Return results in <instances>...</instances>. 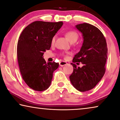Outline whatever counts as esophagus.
I'll list each match as a JSON object with an SVG mask.
<instances>
[{"instance_id": "esophagus-1", "label": "esophagus", "mask_w": 120, "mask_h": 120, "mask_svg": "<svg viewBox=\"0 0 120 120\" xmlns=\"http://www.w3.org/2000/svg\"><path fill=\"white\" fill-rule=\"evenodd\" d=\"M59 65L60 66H61V67H62V66H65L67 65V62H65V61H61L59 62Z\"/></svg>"}]
</instances>
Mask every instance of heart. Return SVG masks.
Masks as SVG:
<instances>
[{"mask_svg": "<svg viewBox=\"0 0 120 120\" xmlns=\"http://www.w3.org/2000/svg\"><path fill=\"white\" fill-rule=\"evenodd\" d=\"M66 37L69 39V40L71 42H74L76 41L79 38V34L77 32L74 31H69L66 32ZM55 37H53L52 39V42L54 43L55 41Z\"/></svg>", "mask_w": 120, "mask_h": 120, "instance_id": "1", "label": "heart"}]
</instances>
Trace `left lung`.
Instances as JSON below:
<instances>
[{
  "label": "left lung",
  "instance_id": "obj_1",
  "mask_svg": "<svg viewBox=\"0 0 120 120\" xmlns=\"http://www.w3.org/2000/svg\"><path fill=\"white\" fill-rule=\"evenodd\" d=\"M76 28L82 33L83 42L71 64L74 68L69 79L77 90L86 92L94 88L104 75L108 49L104 35L96 27L83 23L76 25ZM76 62L84 66L77 68L74 64Z\"/></svg>",
  "mask_w": 120,
  "mask_h": 120
}]
</instances>
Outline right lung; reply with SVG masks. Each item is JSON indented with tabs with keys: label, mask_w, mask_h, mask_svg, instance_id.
Segmentation results:
<instances>
[{
	"label": "right lung",
	"mask_w": 120,
	"mask_h": 120,
	"mask_svg": "<svg viewBox=\"0 0 120 120\" xmlns=\"http://www.w3.org/2000/svg\"><path fill=\"white\" fill-rule=\"evenodd\" d=\"M63 25L62 21H35L24 28L17 44V58L22 78L28 87L44 91L50 86L53 71L59 64L46 63L44 52L51 47L52 39Z\"/></svg>",
	"instance_id": "obj_1"
}]
</instances>
